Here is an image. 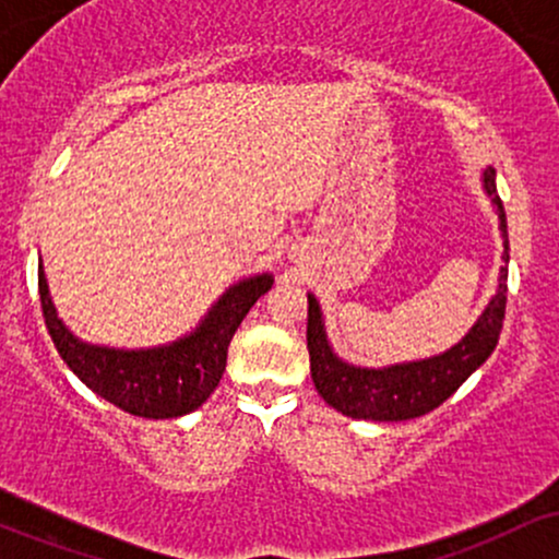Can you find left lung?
<instances>
[{
  "label": "left lung",
  "mask_w": 559,
  "mask_h": 559,
  "mask_svg": "<svg viewBox=\"0 0 559 559\" xmlns=\"http://www.w3.org/2000/svg\"><path fill=\"white\" fill-rule=\"evenodd\" d=\"M480 186L497 213L504 265L499 267L497 292L491 294L489 305L484 307L471 331L447 352L426 357V360L386 365V368H362V365L346 362L333 352L329 342L320 301L316 294H307V349H310L312 383H316L318 394L346 418L378 423L420 418L439 407L441 402H447L480 365L489 360L504 320L510 241H507L502 199L497 194V170L486 168L480 173Z\"/></svg>",
  "instance_id": "1"
}]
</instances>
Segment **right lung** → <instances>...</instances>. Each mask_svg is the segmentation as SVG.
<instances>
[{
	"label": "right lung",
	"mask_w": 559,
	"mask_h": 559,
	"mask_svg": "<svg viewBox=\"0 0 559 559\" xmlns=\"http://www.w3.org/2000/svg\"><path fill=\"white\" fill-rule=\"evenodd\" d=\"M273 275L258 273L228 286L197 323L194 331L170 344L146 349L88 344L57 316L44 265H38L44 323L68 368L94 394L136 418H181L207 402L226 370L228 344L262 294L271 292Z\"/></svg>",
	"instance_id": "obj_1"
}]
</instances>
